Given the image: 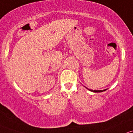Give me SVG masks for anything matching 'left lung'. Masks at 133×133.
<instances>
[{
    "instance_id": "obj_1",
    "label": "left lung",
    "mask_w": 133,
    "mask_h": 133,
    "mask_svg": "<svg viewBox=\"0 0 133 133\" xmlns=\"http://www.w3.org/2000/svg\"><path fill=\"white\" fill-rule=\"evenodd\" d=\"M86 88H87V87H86ZM87 88L88 90H90V91H94V92H102V91H105V90H107V89H105V90H90V89H88V88Z\"/></svg>"
}]
</instances>
